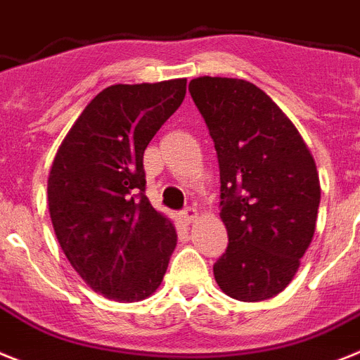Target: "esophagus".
I'll list each match as a JSON object with an SVG mask.
<instances>
[{
  "label": "esophagus",
  "mask_w": 360,
  "mask_h": 360,
  "mask_svg": "<svg viewBox=\"0 0 360 360\" xmlns=\"http://www.w3.org/2000/svg\"><path fill=\"white\" fill-rule=\"evenodd\" d=\"M196 217H198V213H196L195 207H187V210L182 211V220H184V222H186V224L195 222Z\"/></svg>",
  "instance_id": "obj_1"
}]
</instances>
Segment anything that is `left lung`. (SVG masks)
<instances>
[{
  "label": "left lung",
  "mask_w": 360,
  "mask_h": 360,
  "mask_svg": "<svg viewBox=\"0 0 360 360\" xmlns=\"http://www.w3.org/2000/svg\"><path fill=\"white\" fill-rule=\"evenodd\" d=\"M189 92L220 167L226 253L213 266L220 290L242 302L288 288L313 240L321 202L315 160L288 116L257 85L202 76Z\"/></svg>",
  "instance_id": "obj_1"
}]
</instances>
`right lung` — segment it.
Returning a JSON list of instances; mask_svg holds the SVG:
<instances>
[{
    "label": "right lung",
    "mask_w": 360,
    "mask_h": 360,
    "mask_svg": "<svg viewBox=\"0 0 360 360\" xmlns=\"http://www.w3.org/2000/svg\"><path fill=\"white\" fill-rule=\"evenodd\" d=\"M186 78L110 85L92 98L58 149L47 182L61 250L85 284L138 302L164 281L176 231L146 196L143 150L182 105Z\"/></svg>",
    "instance_id": "1"
}]
</instances>
